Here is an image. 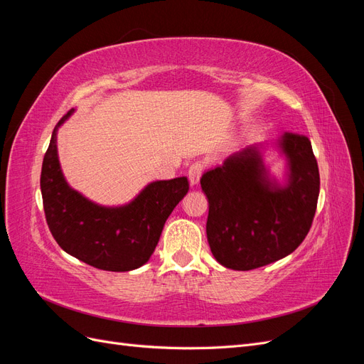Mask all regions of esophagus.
I'll return each instance as SVG.
<instances>
[{
  "label": "esophagus",
  "mask_w": 364,
  "mask_h": 364,
  "mask_svg": "<svg viewBox=\"0 0 364 364\" xmlns=\"http://www.w3.org/2000/svg\"><path fill=\"white\" fill-rule=\"evenodd\" d=\"M203 170H205V164L200 162V161H197V162H194V164L190 165V168H188V179H190V183H191V185H197V183H199V181H200V178H202Z\"/></svg>",
  "instance_id": "esophagus-1"
}]
</instances>
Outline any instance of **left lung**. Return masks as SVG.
Wrapping results in <instances>:
<instances>
[{"instance_id":"left-lung-1","label":"left lung","mask_w":364,"mask_h":364,"mask_svg":"<svg viewBox=\"0 0 364 364\" xmlns=\"http://www.w3.org/2000/svg\"><path fill=\"white\" fill-rule=\"evenodd\" d=\"M278 147L289 162L285 186L269 179L257 146L202 176L208 243L228 269L252 270L287 257L311 228L321 188L311 142L287 132Z\"/></svg>"}]
</instances>
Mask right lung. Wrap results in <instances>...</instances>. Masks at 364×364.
I'll return each instance as SVG.
<instances>
[{
  "label": "right lung",
  "mask_w": 364,
  "mask_h": 364,
  "mask_svg": "<svg viewBox=\"0 0 364 364\" xmlns=\"http://www.w3.org/2000/svg\"><path fill=\"white\" fill-rule=\"evenodd\" d=\"M73 112L54 127L42 162L41 193L50 232L65 252L95 269H138L155 252L168 215L188 193V179L151 182L124 206L87 200L65 181L58 158V129Z\"/></svg>",
  "instance_id": "obj_1"
}]
</instances>
